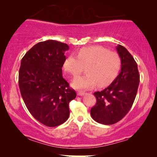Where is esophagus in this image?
I'll return each instance as SVG.
<instances>
[{"label":"esophagus","instance_id":"1","mask_svg":"<svg viewBox=\"0 0 157 157\" xmlns=\"http://www.w3.org/2000/svg\"><path fill=\"white\" fill-rule=\"evenodd\" d=\"M85 94H86V93L83 92V91H79V92H78V95H79V96H82V95H84Z\"/></svg>","mask_w":157,"mask_h":157}]
</instances>
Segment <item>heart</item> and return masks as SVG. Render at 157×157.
I'll list each match as a JSON object with an SVG mask.
<instances>
[{
  "label": "heart",
  "mask_w": 157,
  "mask_h": 157,
  "mask_svg": "<svg viewBox=\"0 0 157 157\" xmlns=\"http://www.w3.org/2000/svg\"><path fill=\"white\" fill-rule=\"evenodd\" d=\"M66 73L76 78L86 68V75L73 82V86L78 89H91L98 84L99 87L109 85L120 71L121 59L118 53L109 51L101 46L82 48L78 55H70L63 65Z\"/></svg>",
  "instance_id": "heart-1"
}]
</instances>
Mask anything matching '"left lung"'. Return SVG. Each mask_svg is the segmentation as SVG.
<instances>
[{
	"label": "left lung",
	"instance_id": "1",
	"mask_svg": "<svg viewBox=\"0 0 157 157\" xmlns=\"http://www.w3.org/2000/svg\"><path fill=\"white\" fill-rule=\"evenodd\" d=\"M121 59V71L109 86L95 92L96 104L91 109L95 121L103 124L118 123L130 110L139 88L140 75L137 63L125 48L116 47Z\"/></svg>",
	"mask_w": 157,
	"mask_h": 157
}]
</instances>
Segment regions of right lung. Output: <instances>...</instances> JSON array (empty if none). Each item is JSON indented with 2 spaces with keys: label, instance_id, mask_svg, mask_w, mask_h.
Returning a JSON list of instances; mask_svg holds the SVG:
<instances>
[{
  "label": "right lung",
  "instance_id": "add662e5",
  "mask_svg": "<svg viewBox=\"0 0 157 157\" xmlns=\"http://www.w3.org/2000/svg\"><path fill=\"white\" fill-rule=\"evenodd\" d=\"M66 44L55 40L39 42L21 59L18 85L26 107L36 121L56 127L68 118V105L75 90L63 78Z\"/></svg>",
  "mask_w": 157,
  "mask_h": 157
}]
</instances>
